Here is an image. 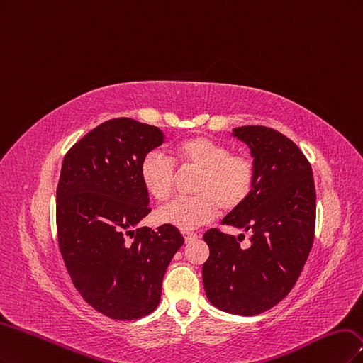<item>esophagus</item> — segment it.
<instances>
[{
  "mask_svg": "<svg viewBox=\"0 0 363 363\" xmlns=\"http://www.w3.org/2000/svg\"><path fill=\"white\" fill-rule=\"evenodd\" d=\"M182 237H184V240H185V242H189V241H191V240H194L197 235L194 232H186V230H184L182 232Z\"/></svg>",
  "mask_w": 363,
  "mask_h": 363,
  "instance_id": "esophagus-1",
  "label": "esophagus"
}]
</instances>
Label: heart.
I'll return each mask as SVG.
<instances>
[{"mask_svg":"<svg viewBox=\"0 0 363 363\" xmlns=\"http://www.w3.org/2000/svg\"><path fill=\"white\" fill-rule=\"evenodd\" d=\"M177 155L182 169L201 172L193 189L196 196L177 197L158 208V223L190 230L213 220L218 208L232 213L247 202L256 182L250 158L230 155L228 146L201 135L182 140L177 145ZM174 177V162L160 150L147 152L140 162V179L157 201L170 196Z\"/></svg>","mask_w":363,"mask_h":363,"instance_id":"1","label":"heart"}]
</instances>
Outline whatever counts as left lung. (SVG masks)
I'll return each instance as SVG.
<instances>
[{"instance_id":"left-lung-1","label":"left lung","mask_w":363,"mask_h":363,"mask_svg":"<svg viewBox=\"0 0 363 363\" xmlns=\"http://www.w3.org/2000/svg\"><path fill=\"white\" fill-rule=\"evenodd\" d=\"M232 135L249 146L256 182L247 202L221 223L252 232L250 245H240L244 235L209 229L202 277L217 309L250 317L276 306L296 285L312 249L317 196L309 161L288 137L258 125L233 128Z\"/></svg>"}]
</instances>
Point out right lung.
<instances>
[{
    "label": "right lung",
    "mask_w": 363,
    "mask_h": 363,
    "mask_svg": "<svg viewBox=\"0 0 363 363\" xmlns=\"http://www.w3.org/2000/svg\"><path fill=\"white\" fill-rule=\"evenodd\" d=\"M164 138L157 126L111 119L69 149L62 164L57 235L63 261L81 297L113 320L155 311L162 277L184 244L174 226L137 228L150 213L140 162Z\"/></svg>",
    "instance_id": "obj_1"
}]
</instances>
